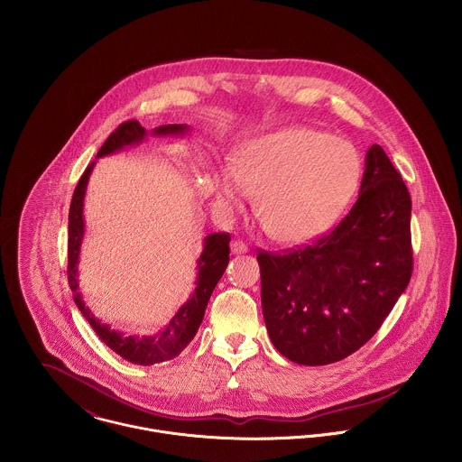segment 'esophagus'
<instances>
[{
	"instance_id": "1",
	"label": "esophagus",
	"mask_w": 462,
	"mask_h": 462,
	"mask_svg": "<svg viewBox=\"0 0 462 462\" xmlns=\"http://www.w3.org/2000/svg\"><path fill=\"white\" fill-rule=\"evenodd\" d=\"M247 251H249V247H247V244L242 242V240H235V242L231 244V253H233V254H245Z\"/></svg>"
}]
</instances>
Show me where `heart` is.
Instances as JSON below:
<instances>
[{"mask_svg":"<svg viewBox=\"0 0 462 462\" xmlns=\"http://www.w3.org/2000/svg\"><path fill=\"white\" fill-rule=\"evenodd\" d=\"M354 143L311 128H284L244 142L231 163L213 171L215 200L240 209L251 192L266 235L304 244L337 220L361 180Z\"/></svg>","mask_w":462,"mask_h":462,"instance_id":"1","label":"heart"}]
</instances>
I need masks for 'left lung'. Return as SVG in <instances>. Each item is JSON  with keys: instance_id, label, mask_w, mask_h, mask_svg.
Wrapping results in <instances>:
<instances>
[{"instance_id": "obj_1", "label": "left lung", "mask_w": 462, "mask_h": 462, "mask_svg": "<svg viewBox=\"0 0 462 462\" xmlns=\"http://www.w3.org/2000/svg\"><path fill=\"white\" fill-rule=\"evenodd\" d=\"M258 263L264 324L284 357L322 366L361 348L412 272L411 196L384 149H368L359 198L328 236Z\"/></svg>"}]
</instances>
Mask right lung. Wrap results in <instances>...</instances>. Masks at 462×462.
<instances>
[{"label": "right lung", "mask_w": 462, "mask_h": 462, "mask_svg": "<svg viewBox=\"0 0 462 462\" xmlns=\"http://www.w3.org/2000/svg\"><path fill=\"white\" fill-rule=\"evenodd\" d=\"M190 132L187 125H163L154 128L152 136H185ZM147 136L145 128L140 126L136 121H128L121 125L116 132L112 133L103 147L99 149L96 158L114 154L117 151H123L125 147L136 145ZM96 162H92L83 176L78 181V187L74 190V196L69 208V244H67V256H69V284L74 293V302L81 315L87 319L90 328L99 336L101 341H105L116 354L125 357L133 365H156L169 359H174L183 352V348L194 339L199 326L204 319V311L208 306V300L220 281V277L226 272V266L229 263V233H213L204 238V247L198 260V279H196V290L192 291L190 299L176 311V315L169 320L167 326H163L152 336H128L125 332L112 329V326L103 324L99 319H96L88 306H85L81 293H79V282H78V263H79V251L81 242L85 235V218H83V202L85 192L88 185V178L92 174Z\"/></svg>", "instance_id": "1"}]
</instances>
